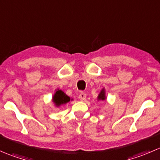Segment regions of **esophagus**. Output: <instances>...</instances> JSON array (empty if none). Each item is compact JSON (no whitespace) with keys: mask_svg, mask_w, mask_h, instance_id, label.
Instances as JSON below:
<instances>
[{"mask_svg":"<svg viewBox=\"0 0 160 160\" xmlns=\"http://www.w3.org/2000/svg\"><path fill=\"white\" fill-rule=\"evenodd\" d=\"M86 93H83V92H81V93H80V95H79V99L80 100V101H84L85 99H86Z\"/></svg>","mask_w":160,"mask_h":160,"instance_id":"esophagus-1","label":"esophagus"}]
</instances>
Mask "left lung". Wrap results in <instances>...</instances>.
Returning <instances> with one entry per match:
<instances>
[{
	"label": "left lung",
	"mask_w": 160,
	"mask_h": 160,
	"mask_svg": "<svg viewBox=\"0 0 160 160\" xmlns=\"http://www.w3.org/2000/svg\"><path fill=\"white\" fill-rule=\"evenodd\" d=\"M105 99H106L105 90H104V88H103V89L101 90V91L100 92L99 94H98V101H104Z\"/></svg>",
	"instance_id": "left-lung-1"
}]
</instances>
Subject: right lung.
Wrapping results in <instances>:
<instances>
[{"mask_svg":"<svg viewBox=\"0 0 160 160\" xmlns=\"http://www.w3.org/2000/svg\"><path fill=\"white\" fill-rule=\"evenodd\" d=\"M70 100L72 101V99H70V97L67 96L62 90L59 89L56 90L52 98V101L54 102L55 105L56 107H59L62 104H67Z\"/></svg>","mask_w":160,"mask_h":160,"instance_id":"1","label":"right lung"}]
</instances>
